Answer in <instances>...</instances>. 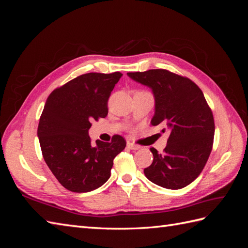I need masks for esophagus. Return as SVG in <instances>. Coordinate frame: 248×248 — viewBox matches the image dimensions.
Here are the masks:
<instances>
[{
  "label": "esophagus",
  "mask_w": 248,
  "mask_h": 248,
  "mask_svg": "<svg viewBox=\"0 0 248 248\" xmlns=\"http://www.w3.org/2000/svg\"><path fill=\"white\" fill-rule=\"evenodd\" d=\"M127 148H129L131 150H139L140 147L139 145L133 144V142H131V141H127Z\"/></svg>",
  "instance_id": "esophagus-1"
}]
</instances>
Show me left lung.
Listing matches in <instances>:
<instances>
[{
	"instance_id": "obj_1",
	"label": "left lung",
	"mask_w": 248,
	"mask_h": 248,
	"mask_svg": "<svg viewBox=\"0 0 248 248\" xmlns=\"http://www.w3.org/2000/svg\"><path fill=\"white\" fill-rule=\"evenodd\" d=\"M130 78L152 90V125H163L170 137L163 153L151 148L153 162L144 170L154 184L181 189L194 181L211 153L214 119L202 90L187 78L164 69L128 72Z\"/></svg>"
}]
</instances>
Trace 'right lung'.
I'll return each mask as SVG.
<instances>
[{
    "mask_svg": "<svg viewBox=\"0 0 248 248\" xmlns=\"http://www.w3.org/2000/svg\"><path fill=\"white\" fill-rule=\"evenodd\" d=\"M123 76L86 73L56 89L48 96L41 114L38 136L43 158L66 189L89 192L110 177L115 157L126 141L114 136L110 142L91 144V121L108 116V100Z\"/></svg>",
    "mask_w": 248,
    "mask_h": 248,
    "instance_id": "right-lung-1",
    "label": "right lung"
}]
</instances>
